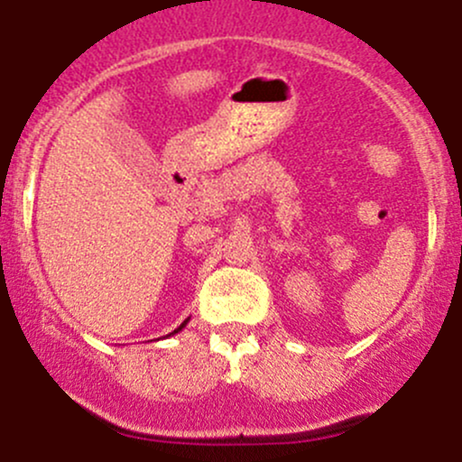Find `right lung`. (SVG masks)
<instances>
[{
    "mask_svg": "<svg viewBox=\"0 0 462 462\" xmlns=\"http://www.w3.org/2000/svg\"><path fill=\"white\" fill-rule=\"evenodd\" d=\"M187 323H189V319H187V321H184V323H182V326H180V328H175V330H172V333H171V335H175V333H180V330H182V328H184V326H187Z\"/></svg>",
    "mask_w": 462,
    "mask_h": 462,
    "instance_id": "right-lung-1",
    "label": "right lung"
}]
</instances>
